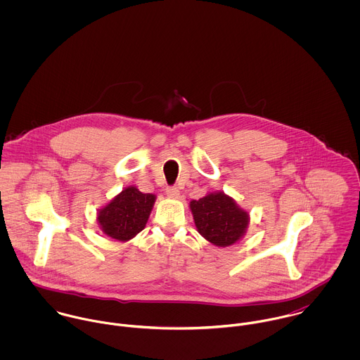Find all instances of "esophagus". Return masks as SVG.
<instances>
[{
    "instance_id": "1",
    "label": "esophagus",
    "mask_w": 360,
    "mask_h": 360,
    "mask_svg": "<svg viewBox=\"0 0 360 360\" xmlns=\"http://www.w3.org/2000/svg\"><path fill=\"white\" fill-rule=\"evenodd\" d=\"M166 194H167V197H170V198H177V197L180 195V191H179V188H177L176 186H172V187H167V188H166Z\"/></svg>"
}]
</instances>
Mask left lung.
<instances>
[{
  "instance_id": "obj_1",
  "label": "left lung",
  "mask_w": 360,
  "mask_h": 360,
  "mask_svg": "<svg viewBox=\"0 0 360 360\" xmlns=\"http://www.w3.org/2000/svg\"><path fill=\"white\" fill-rule=\"evenodd\" d=\"M190 207L200 234L217 247H229L238 241L248 226V213L223 193L191 201Z\"/></svg>"
}]
</instances>
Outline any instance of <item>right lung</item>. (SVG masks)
I'll list each match as a JSON object with an SVG mask.
<instances>
[{
  "label": "right lung",
  "instance_id": "obj_1",
  "mask_svg": "<svg viewBox=\"0 0 360 360\" xmlns=\"http://www.w3.org/2000/svg\"><path fill=\"white\" fill-rule=\"evenodd\" d=\"M155 195L143 194L136 187L124 188L98 213L103 233L115 240L127 241L147 224Z\"/></svg>",
  "mask_w": 360,
  "mask_h": 360
}]
</instances>
